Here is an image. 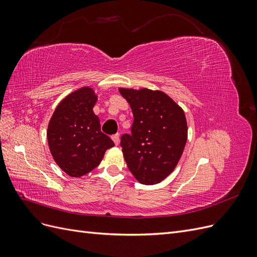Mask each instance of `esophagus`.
I'll use <instances>...</instances> for the list:
<instances>
[{
  "label": "esophagus",
  "instance_id": "obj_1",
  "mask_svg": "<svg viewBox=\"0 0 257 257\" xmlns=\"http://www.w3.org/2000/svg\"><path fill=\"white\" fill-rule=\"evenodd\" d=\"M111 139L113 141L114 145L118 146V145H119V143H120V135H119V134H114V135H112V136H111Z\"/></svg>",
  "mask_w": 257,
  "mask_h": 257
}]
</instances>
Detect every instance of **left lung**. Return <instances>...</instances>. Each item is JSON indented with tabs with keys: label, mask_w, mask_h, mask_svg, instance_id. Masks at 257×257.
Listing matches in <instances>:
<instances>
[{
	"label": "left lung",
	"mask_w": 257,
	"mask_h": 257,
	"mask_svg": "<svg viewBox=\"0 0 257 257\" xmlns=\"http://www.w3.org/2000/svg\"><path fill=\"white\" fill-rule=\"evenodd\" d=\"M119 91L134 115L131 134H123L120 143L127 167L141 183H159L182 155L188 138L184 112L164 92Z\"/></svg>",
	"instance_id": "obj_1"
}]
</instances>
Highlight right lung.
<instances>
[{
  "label": "right lung",
  "instance_id": "1",
  "mask_svg": "<svg viewBox=\"0 0 257 257\" xmlns=\"http://www.w3.org/2000/svg\"><path fill=\"white\" fill-rule=\"evenodd\" d=\"M96 95L84 87L66 96L53 112L48 125V144L61 169L71 177H81L98 166L107 149L114 144L100 131L93 112Z\"/></svg>",
  "mask_w": 257,
  "mask_h": 257
}]
</instances>
